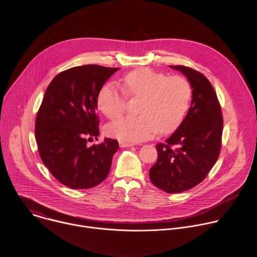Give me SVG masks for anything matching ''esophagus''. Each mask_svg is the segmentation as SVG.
Wrapping results in <instances>:
<instances>
[{
	"label": "esophagus",
	"mask_w": 257,
	"mask_h": 257,
	"mask_svg": "<svg viewBox=\"0 0 257 257\" xmlns=\"http://www.w3.org/2000/svg\"><path fill=\"white\" fill-rule=\"evenodd\" d=\"M135 143L133 142H126V141H120V146L121 148H129V146H133Z\"/></svg>",
	"instance_id": "34e87169"
}]
</instances>
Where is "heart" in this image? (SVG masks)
Wrapping results in <instances>:
<instances>
[{
  "label": "heart",
  "instance_id": "b5f03b06",
  "mask_svg": "<svg viewBox=\"0 0 257 257\" xmlns=\"http://www.w3.org/2000/svg\"><path fill=\"white\" fill-rule=\"evenodd\" d=\"M122 91L105 83L97 93L96 105L108 119L120 118L126 109L127 95L142 98L139 116L125 117L107 125L109 135L131 142L153 138L160 131L170 133L184 120L190 106L192 87L180 75L169 76L150 68L133 70L121 79Z\"/></svg>",
  "mask_w": 257,
  "mask_h": 257
}]
</instances>
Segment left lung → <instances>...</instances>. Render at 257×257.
<instances>
[{"label": "left lung", "instance_id": "obj_1", "mask_svg": "<svg viewBox=\"0 0 257 257\" xmlns=\"http://www.w3.org/2000/svg\"><path fill=\"white\" fill-rule=\"evenodd\" d=\"M184 74L192 87L189 111L178 129L157 144L158 161L150 170L153 184L167 193L189 190L202 182L222 148L221 104L208 79L186 66H170Z\"/></svg>", "mask_w": 257, "mask_h": 257}]
</instances>
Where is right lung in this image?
<instances>
[{
	"instance_id": "right-lung-1",
	"label": "right lung",
	"mask_w": 257,
	"mask_h": 257,
	"mask_svg": "<svg viewBox=\"0 0 257 257\" xmlns=\"http://www.w3.org/2000/svg\"><path fill=\"white\" fill-rule=\"evenodd\" d=\"M119 68L83 65L52 80L36 115L35 139L45 166L63 185L88 189L101 183L119 150L115 139L87 142L99 134L96 97Z\"/></svg>"
}]
</instances>
